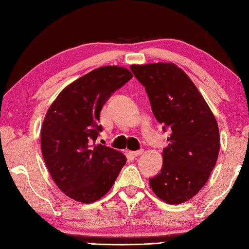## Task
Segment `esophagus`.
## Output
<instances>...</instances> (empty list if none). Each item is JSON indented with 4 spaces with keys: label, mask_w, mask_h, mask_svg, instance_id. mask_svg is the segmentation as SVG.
Masks as SVG:
<instances>
[{
    "label": "esophagus",
    "mask_w": 249,
    "mask_h": 249,
    "mask_svg": "<svg viewBox=\"0 0 249 249\" xmlns=\"http://www.w3.org/2000/svg\"><path fill=\"white\" fill-rule=\"evenodd\" d=\"M142 153H143V150L142 149H140V150H138V151H134V152H131V154H133V156H135V157H137V156H139V155H141Z\"/></svg>",
    "instance_id": "obj_1"
}]
</instances>
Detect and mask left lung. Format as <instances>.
Masks as SVG:
<instances>
[{"label": "left lung", "mask_w": 249, "mask_h": 249, "mask_svg": "<svg viewBox=\"0 0 249 249\" xmlns=\"http://www.w3.org/2000/svg\"><path fill=\"white\" fill-rule=\"evenodd\" d=\"M144 87L153 114L169 131L160 173L149 178L153 192L170 204L193 198L213 171L219 131L212 111L194 82L172 63L131 65Z\"/></svg>", "instance_id": "left-lung-1"}]
</instances>
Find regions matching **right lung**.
Masks as SVG:
<instances>
[{
    "label": "right lung",
    "mask_w": 249,
    "mask_h": 249,
    "mask_svg": "<svg viewBox=\"0 0 249 249\" xmlns=\"http://www.w3.org/2000/svg\"><path fill=\"white\" fill-rule=\"evenodd\" d=\"M131 78L124 67H99L63 89L45 116L40 143L46 166L57 187L78 202L104 197L126 163L125 155L96 140L103 106Z\"/></svg>",
    "instance_id": "1"
}]
</instances>
